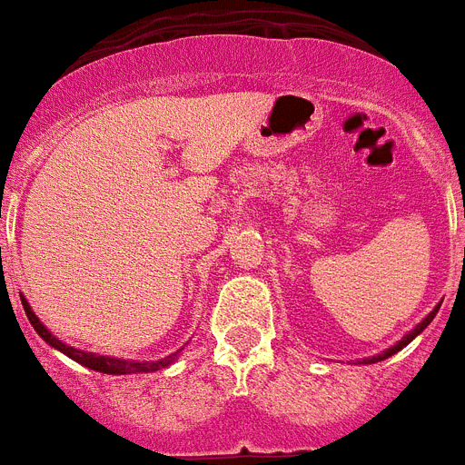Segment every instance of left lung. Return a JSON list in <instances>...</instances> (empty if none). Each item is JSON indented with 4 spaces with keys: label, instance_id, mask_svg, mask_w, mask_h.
<instances>
[{
    "label": "left lung",
    "instance_id": "obj_1",
    "mask_svg": "<svg viewBox=\"0 0 465 465\" xmlns=\"http://www.w3.org/2000/svg\"><path fill=\"white\" fill-rule=\"evenodd\" d=\"M435 312H438V308H435V311H432V312H430V315H428V317H426V320H423V322H421V324H419V327H416V329H414V331H411V334H407V336H404V339H402V341H400L398 346H392V348H388V351H386V352H383V355L369 357V360H364V364H374V362H381V360H386V357H391V355H392V352H398V351H400V348H404V346H407V343H411V339H414V336H416V334H421L423 329H426V327H428V324H430V320H432V317H435Z\"/></svg>",
    "mask_w": 465,
    "mask_h": 465
}]
</instances>
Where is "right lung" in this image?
<instances>
[{"label":"right lung","mask_w":465,"mask_h":465,"mask_svg":"<svg viewBox=\"0 0 465 465\" xmlns=\"http://www.w3.org/2000/svg\"><path fill=\"white\" fill-rule=\"evenodd\" d=\"M23 301V308H25V315L27 320H30V324L35 327V331H37L39 336H42L49 346H54L55 351L65 352L67 357H73L74 362L84 364V367L94 369V371H103V374H143V371H157V369L162 367H169V364L176 360L178 352H172L169 357H164V360H157V362H129V360H114V357H103V355H94V352H82L77 351V348H70L65 346L63 341H58L55 336H51V331L46 327H44L42 322H39V317L35 315L33 311H30V305H27L25 299Z\"/></svg>","instance_id":"right-lung-1"}]
</instances>
